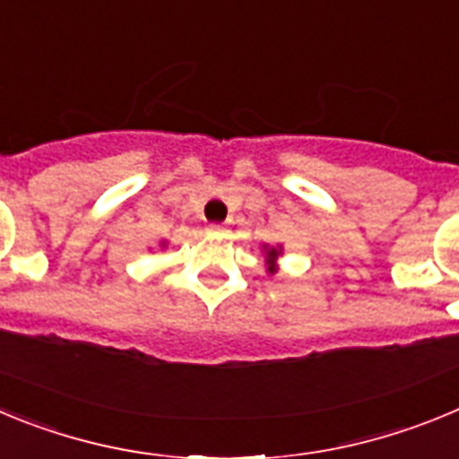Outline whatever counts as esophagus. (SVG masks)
Here are the masks:
<instances>
[{
  "label": "esophagus",
  "mask_w": 459,
  "mask_h": 459,
  "mask_svg": "<svg viewBox=\"0 0 459 459\" xmlns=\"http://www.w3.org/2000/svg\"><path fill=\"white\" fill-rule=\"evenodd\" d=\"M206 232H209V234H221V232H225V225H209V227H206Z\"/></svg>",
  "instance_id": "esophagus-1"
}]
</instances>
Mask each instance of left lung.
<instances>
[{
  "instance_id": "obj_1",
  "label": "left lung",
  "mask_w": 459,
  "mask_h": 459,
  "mask_svg": "<svg viewBox=\"0 0 459 459\" xmlns=\"http://www.w3.org/2000/svg\"><path fill=\"white\" fill-rule=\"evenodd\" d=\"M262 255H264V264H266V271H269V275L278 273V259L282 257V246H269V243H264L262 246Z\"/></svg>"
}]
</instances>
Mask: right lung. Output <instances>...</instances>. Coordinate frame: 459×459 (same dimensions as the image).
<instances>
[{
  "label": "right lung",
  "instance_id": "1",
  "mask_svg": "<svg viewBox=\"0 0 459 459\" xmlns=\"http://www.w3.org/2000/svg\"><path fill=\"white\" fill-rule=\"evenodd\" d=\"M165 246H168V241H160V248H165Z\"/></svg>",
  "mask_w": 459,
  "mask_h": 459
}]
</instances>
